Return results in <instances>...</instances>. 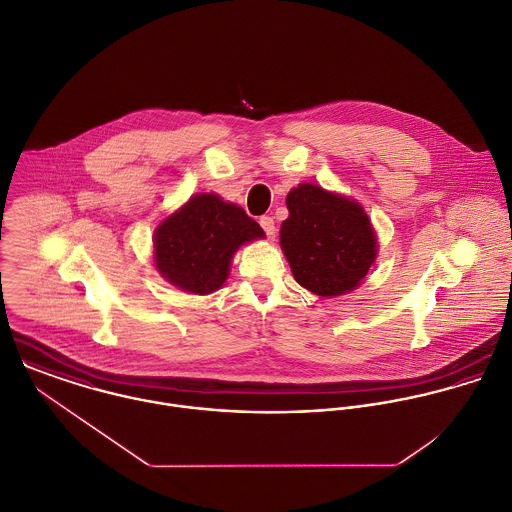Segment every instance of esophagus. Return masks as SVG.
I'll return each instance as SVG.
<instances>
[{
	"label": "esophagus",
	"instance_id": "obj_1",
	"mask_svg": "<svg viewBox=\"0 0 512 512\" xmlns=\"http://www.w3.org/2000/svg\"><path fill=\"white\" fill-rule=\"evenodd\" d=\"M260 226L264 228V232H266V236L268 238H274L276 236V224H274V219L272 217H268V215H264V217H260Z\"/></svg>",
	"mask_w": 512,
	"mask_h": 512
}]
</instances>
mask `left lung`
I'll return each mask as SVG.
<instances>
[{"mask_svg": "<svg viewBox=\"0 0 512 512\" xmlns=\"http://www.w3.org/2000/svg\"><path fill=\"white\" fill-rule=\"evenodd\" d=\"M280 244L299 286L321 297L357 290L372 268L378 242L365 209L321 185L299 183L286 199Z\"/></svg>", "mask_w": 512, "mask_h": 512, "instance_id": "1", "label": "left lung"}]
</instances>
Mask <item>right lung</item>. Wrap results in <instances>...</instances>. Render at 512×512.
Returning <instances> with one entry per match:
<instances>
[{"mask_svg": "<svg viewBox=\"0 0 512 512\" xmlns=\"http://www.w3.org/2000/svg\"><path fill=\"white\" fill-rule=\"evenodd\" d=\"M264 236L260 224L234 203L199 193L155 228V268L175 288L207 295L226 282L234 252Z\"/></svg>", "mask_w": 512, "mask_h": 512, "instance_id": "right-lung-1", "label": "right lung"}]
</instances>
